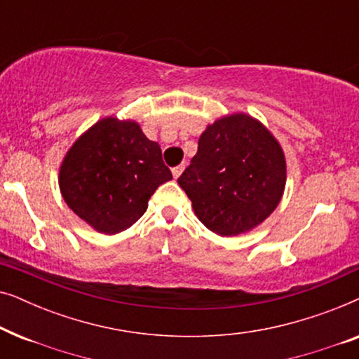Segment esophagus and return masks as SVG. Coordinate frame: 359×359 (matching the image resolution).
<instances>
[{"instance_id":"esophagus-1","label":"esophagus","mask_w":359,"mask_h":359,"mask_svg":"<svg viewBox=\"0 0 359 359\" xmlns=\"http://www.w3.org/2000/svg\"><path fill=\"white\" fill-rule=\"evenodd\" d=\"M183 170H184V165H178V166H175V168L171 170V173H173V178H175V180H178L180 176H181V173H183Z\"/></svg>"}]
</instances>
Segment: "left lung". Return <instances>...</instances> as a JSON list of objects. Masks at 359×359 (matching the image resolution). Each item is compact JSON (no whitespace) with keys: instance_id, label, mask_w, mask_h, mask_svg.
<instances>
[{"instance_id":"obj_1","label":"left lung","mask_w":359,"mask_h":359,"mask_svg":"<svg viewBox=\"0 0 359 359\" xmlns=\"http://www.w3.org/2000/svg\"><path fill=\"white\" fill-rule=\"evenodd\" d=\"M178 184L205 227L233 237L276 209L286 186V158L262 122L237 112L208 126Z\"/></svg>"}]
</instances>
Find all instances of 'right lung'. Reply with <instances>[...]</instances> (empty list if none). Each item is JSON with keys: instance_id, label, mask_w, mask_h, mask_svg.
Instances as JSON below:
<instances>
[{"instance_id": "obj_1", "label": "right lung", "mask_w": 359, "mask_h": 359, "mask_svg": "<svg viewBox=\"0 0 359 359\" xmlns=\"http://www.w3.org/2000/svg\"><path fill=\"white\" fill-rule=\"evenodd\" d=\"M171 178L160 145L147 139L135 121L104 117L67 151L58 184L78 217L114 235L134 225L155 189Z\"/></svg>"}]
</instances>
